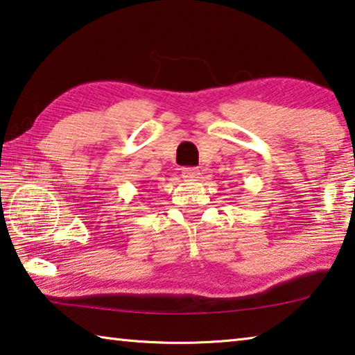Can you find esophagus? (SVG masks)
Returning <instances> with one entry per match:
<instances>
[{
  "label": "esophagus",
  "mask_w": 355,
  "mask_h": 355,
  "mask_svg": "<svg viewBox=\"0 0 355 355\" xmlns=\"http://www.w3.org/2000/svg\"><path fill=\"white\" fill-rule=\"evenodd\" d=\"M200 170H198V168H185L184 170V173H182V176H184V179H187V181H198V178H200Z\"/></svg>",
  "instance_id": "esophagus-1"
}]
</instances>
